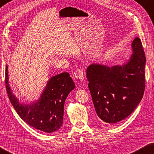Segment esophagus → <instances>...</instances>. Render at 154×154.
<instances>
[{
    "label": "esophagus",
    "mask_w": 154,
    "mask_h": 154,
    "mask_svg": "<svg viewBox=\"0 0 154 154\" xmlns=\"http://www.w3.org/2000/svg\"><path fill=\"white\" fill-rule=\"evenodd\" d=\"M73 77L77 79L83 80L84 79V75L83 72L81 69H77L76 71H75L73 73Z\"/></svg>",
    "instance_id": "obj_1"
}]
</instances>
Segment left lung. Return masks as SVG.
Masks as SVG:
<instances>
[{"label":"left lung","mask_w":154,"mask_h":154,"mask_svg":"<svg viewBox=\"0 0 154 154\" xmlns=\"http://www.w3.org/2000/svg\"><path fill=\"white\" fill-rule=\"evenodd\" d=\"M129 61L109 67L93 64L87 69V79L97 115L102 122L116 123L133 112L145 90V53L140 38L131 43Z\"/></svg>","instance_id":"1"}]
</instances>
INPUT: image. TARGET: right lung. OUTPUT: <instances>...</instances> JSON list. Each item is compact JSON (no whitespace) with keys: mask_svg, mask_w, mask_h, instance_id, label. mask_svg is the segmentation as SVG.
Here are the masks:
<instances>
[{"mask_svg":"<svg viewBox=\"0 0 154 154\" xmlns=\"http://www.w3.org/2000/svg\"><path fill=\"white\" fill-rule=\"evenodd\" d=\"M5 84L14 109L27 124L47 133H52L61 127L65 99L75 87L68 73H62L51 77L41 98L30 105L20 103L12 93L8 84V66H6Z\"/></svg>","mask_w":154,"mask_h":154,"instance_id":"obj_1","label":"right lung"}]
</instances>
